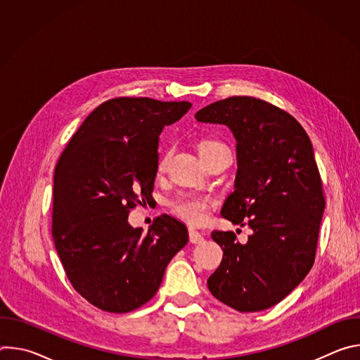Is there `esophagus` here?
Here are the masks:
<instances>
[{"mask_svg": "<svg viewBox=\"0 0 360 360\" xmlns=\"http://www.w3.org/2000/svg\"><path fill=\"white\" fill-rule=\"evenodd\" d=\"M188 233H189V242L191 243H200L203 240V236L198 231H195L193 228H189Z\"/></svg>", "mask_w": 360, "mask_h": 360, "instance_id": "esophagus-1", "label": "esophagus"}]
</instances>
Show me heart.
<instances>
[{"label": "heart", "instance_id": "obj_1", "mask_svg": "<svg viewBox=\"0 0 360 360\" xmlns=\"http://www.w3.org/2000/svg\"><path fill=\"white\" fill-rule=\"evenodd\" d=\"M219 145V142L212 139H205L198 143V152L199 155L203 157L205 152H208L212 146ZM168 161V153L160 158L158 162V171H164ZM215 205L214 198L208 195H196V193H181L172 200H169L168 207L172 215H175L178 219L191 224L198 225L202 224L205 219L208 218V214L211 208Z\"/></svg>", "mask_w": 360, "mask_h": 360}]
</instances>
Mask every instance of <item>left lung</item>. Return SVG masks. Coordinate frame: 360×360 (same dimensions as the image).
Here are the masks:
<instances>
[{
    "mask_svg": "<svg viewBox=\"0 0 360 360\" xmlns=\"http://www.w3.org/2000/svg\"><path fill=\"white\" fill-rule=\"evenodd\" d=\"M195 118L232 131L238 172L221 214L252 229L245 245L231 231L211 233L224 258L208 288L235 311L268 309L315 262L325 196L312 142L292 115L253 96L217 101Z\"/></svg>",
    "mask_w": 360,
    "mask_h": 360,
    "instance_id": "8db88e82",
    "label": "left lung"
}]
</instances>
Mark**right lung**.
<instances>
[{
	"label": "right lung",
	"mask_w": 360,
	"mask_h": 360,
	"mask_svg": "<svg viewBox=\"0 0 360 360\" xmlns=\"http://www.w3.org/2000/svg\"><path fill=\"white\" fill-rule=\"evenodd\" d=\"M191 102L121 96L95 108L72 135L54 174L53 238L74 289L101 311L127 314L157 293L188 243L178 219L158 217L146 233L128 215L145 203L158 171L165 125Z\"/></svg>",
	"instance_id": "right-lung-1"
}]
</instances>
